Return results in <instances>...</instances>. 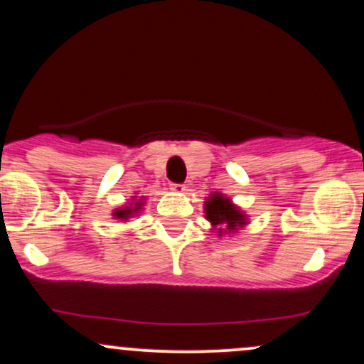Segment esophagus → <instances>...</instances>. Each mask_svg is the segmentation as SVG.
<instances>
[{
	"mask_svg": "<svg viewBox=\"0 0 364 364\" xmlns=\"http://www.w3.org/2000/svg\"><path fill=\"white\" fill-rule=\"evenodd\" d=\"M185 185H171V191H174V193H185Z\"/></svg>",
	"mask_w": 364,
	"mask_h": 364,
	"instance_id": "esophagus-1",
	"label": "esophagus"
}]
</instances>
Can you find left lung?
<instances>
[{"instance_id":"1","label":"left lung","mask_w":364,"mask_h":364,"mask_svg":"<svg viewBox=\"0 0 364 364\" xmlns=\"http://www.w3.org/2000/svg\"><path fill=\"white\" fill-rule=\"evenodd\" d=\"M203 214L210 223L212 232L217 236L235 235V232L248 225V215L224 193H210L203 203Z\"/></svg>"}]
</instances>
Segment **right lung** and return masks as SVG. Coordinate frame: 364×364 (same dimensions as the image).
<instances>
[{"label": "right lung", "mask_w": 364, "mask_h": 364, "mask_svg": "<svg viewBox=\"0 0 364 364\" xmlns=\"http://www.w3.org/2000/svg\"><path fill=\"white\" fill-rule=\"evenodd\" d=\"M144 205H145V196H132V200H129V203H127V205L123 207H118L112 210V217L118 220H124L127 223L128 219H132V217L139 215L141 210H144Z\"/></svg>", "instance_id": "obj_1"}]
</instances>
